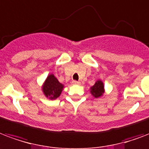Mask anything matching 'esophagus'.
I'll return each instance as SVG.
<instances>
[{
	"label": "esophagus",
	"mask_w": 149,
	"mask_h": 149,
	"mask_svg": "<svg viewBox=\"0 0 149 149\" xmlns=\"http://www.w3.org/2000/svg\"><path fill=\"white\" fill-rule=\"evenodd\" d=\"M72 84H73L79 85L80 84V82H79V81H77V80H73V81H72Z\"/></svg>",
	"instance_id": "34e87169"
}]
</instances>
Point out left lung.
Returning a JSON list of instances; mask_svg holds the SVG:
<instances>
[{
	"mask_svg": "<svg viewBox=\"0 0 149 149\" xmlns=\"http://www.w3.org/2000/svg\"><path fill=\"white\" fill-rule=\"evenodd\" d=\"M105 84L102 79H97L92 87H90V92L95 98H99L105 94Z\"/></svg>",
	"mask_w": 149,
	"mask_h": 149,
	"instance_id": "left-lung-1",
	"label": "left lung"
}]
</instances>
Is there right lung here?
<instances>
[{
    "label": "right lung",
    "mask_w": 149,
    "mask_h": 149,
    "mask_svg": "<svg viewBox=\"0 0 149 149\" xmlns=\"http://www.w3.org/2000/svg\"><path fill=\"white\" fill-rule=\"evenodd\" d=\"M64 89V84L58 81L53 73L47 77L42 84L41 90L44 96L50 100H54L59 97Z\"/></svg>",
    "instance_id": "1"
}]
</instances>
